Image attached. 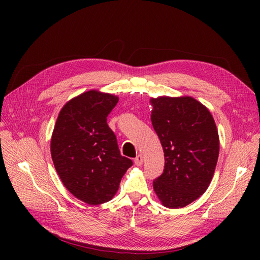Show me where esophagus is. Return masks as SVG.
Returning a JSON list of instances; mask_svg holds the SVG:
<instances>
[{
  "label": "esophagus",
  "mask_w": 260,
  "mask_h": 260,
  "mask_svg": "<svg viewBox=\"0 0 260 260\" xmlns=\"http://www.w3.org/2000/svg\"><path fill=\"white\" fill-rule=\"evenodd\" d=\"M143 161H144V158H143V156L141 155V154H139L134 159V163L135 165H137V167H141V165L143 164Z\"/></svg>",
  "instance_id": "obj_1"
}]
</instances>
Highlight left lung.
I'll return each mask as SVG.
<instances>
[{"instance_id":"8db88e82","label":"left lung","mask_w":260,"mask_h":260,"mask_svg":"<svg viewBox=\"0 0 260 260\" xmlns=\"http://www.w3.org/2000/svg\"><path fill=\"white\" fill-rule=\"evenodd\" d=\"M151 120L164 152L153 189L164 207H186L207 191L219 156V135L209 109L190 96L151 98Z\"/></svg>"}]
</instances>
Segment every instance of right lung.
I'll use <instances>...</instances> for the list:
<instances>
[{
	"label": "right lung",
	"instance_id": "right-lung-1",
	"mask_svg": "<svg viewBox=\"0 0 260 260\" xmlns=\"http://www.w3.org/2000/svg\"><path fill=\"white\" fill-rule=\"evenodd\" d=\"M118 97L88 90L70 99L60 110L50 151L57 173L71 194L90 206L112 200L120 180L133 165L120 155L107 116Z\"/></svg>",
	"mask_w": 260,
	"mask_h": 260
}]
</instances>
